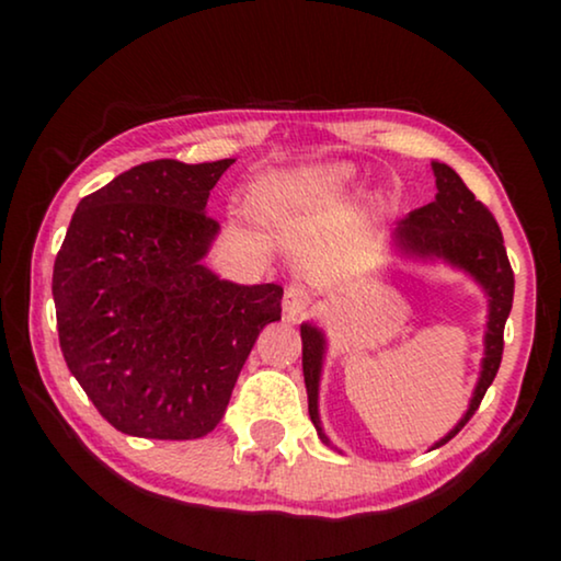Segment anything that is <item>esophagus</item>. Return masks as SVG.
I'll list each match as a JSON object with an SVG mask.
<instances>
[{"mask_svg":"<svg viewBox=\"0 0 561 561\" xmlns=\"http://www.w3.org/2000/svg\"><path fill=\"white\" fill-rule=\"evenodd\" d=\"M311 309V290L306 286H294L286 288V294H283V313H286L288 321H298L304 319L306 313Z\"/></svg>","mask_w":561,"mask_h":561,"instance_id":"obj_1","label":"esophagus"}]
</instances>
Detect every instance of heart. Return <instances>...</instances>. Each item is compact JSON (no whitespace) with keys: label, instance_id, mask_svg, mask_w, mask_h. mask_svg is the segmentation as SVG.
I'll return each mask as SVG.
<instances>
[{"label":"heart","instance_id":"obj_1","mask_svg":"<svg viewBox=\"0 0 561 561\" xmlns=\"http://www.w3.org/2000/svg\"><path fill=\"white\" fill-rule=\"evenodd\" d=\"M355 175L357 168L352 163H324L294 173L267 175L252 191V209L257 219L280 221L340 194L355 181Z\"/></svg>","mask_w":561,"mask_h":561}]
</instances>
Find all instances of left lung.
Here are the masks:
<instances>
[{
  "mask_svg": "<svg viewBox=\"0 0 561 561\" xmlns=\"http://www.w3.org/2000/svg\"><path fill=\"white\" fill-rule=\"evenodd\" d=\"M432 171L436 175V196L432 204L411 211L409 217L398 221L390 234V244L401 257L421 260V263H444L455 271L470 275V278L488 296V324H485V352H482L480 378L472 390L470 405L462 419L434 442L432 449H439L451 436L459 434L472 413L495 380L497 367L503 357V329L513 306V271L503 248L501 227L493 214L482 206L465 181L451 171L447 163L432 160ZM304 342V382L309 393V416L317 426L319 439L327 447L336 449L324 434L319 416V382L321 367L327 357V334L317 324L304 321L301 324Z\"/></svg>",
  "mask_w": 561,
  "mask_h": 561,
  "instance_id": "8db88e82",
  "label": "left lung"
}]
</instances>
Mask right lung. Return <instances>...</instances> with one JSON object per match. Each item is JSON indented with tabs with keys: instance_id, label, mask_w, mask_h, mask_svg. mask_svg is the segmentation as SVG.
Masks as SVG:
<instances>
[{
	"instance_id": "obj_1",
	"label": "right lung",
	"mask_w": 561,
	"mask_h": 561,
	"mask_svg": "<svg viewBox=\"0 0 561 561\" xmlns=\"http://www.w3.org/2000/svg\"><path fill=\"white\" fill-rule=\"evenodd\" d=\"M234 158L150 160L83 196L53 265L68 370L122 434L198 439L225 416L283 288L204 265L219 225L209 191Z\"/></svg>"
}]
</instances>
